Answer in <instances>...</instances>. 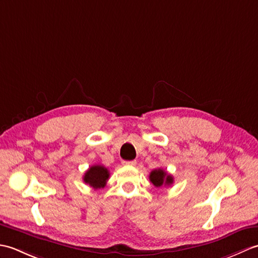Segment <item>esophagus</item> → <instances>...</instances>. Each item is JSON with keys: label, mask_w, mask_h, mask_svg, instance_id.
I'll list each match as a JSON object with an SVG mask.
<instances>
[{"label": "esophagus", "mask_w": 258, "mask_h": 258, "mask_svg": "<svg viewBox=\"0 0 258 258\" xmlns=\"http://www.w3.org/2000/svg\"><path fill=\"white\" fill-rule=\"evenodd\" d=\"M123 165H128V166H134L136 165V161H123Z\"/></svg>", "instance_id": "1"}]
</instances>
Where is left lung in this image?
<instances>
[{
	"mask_svg": "<svg viewBox=\"0 0 258 258\" xmlns=\"http://www.w3.org/2000/svg\"><path fill=\"white\" fill-rule=\"evenodd\" d=\"M150 180L153 183V185L156 187H161V186H168L172 185L174 182V178L172 175L167 174L164 169L157 168L152 171L150 174Z\"/></svg>",
	"mask_w": 258,
	"mask_h": 258,
	"instance_id": "8db88e82",
	"label": "left lung"
}]
</instances>
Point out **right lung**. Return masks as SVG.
I'll list each match as a JSON object with an SVG mask.
<instances>
[{
  "label": "right lung",
  "mask_w": 258,
  "mask_h": 258,
  "mask_svg": "<svg viewBox=\"0 0 258 258\" xmlns=\"http://www.w3.org/2000/svg\"><path fill=\"white\" fill-rule=\"evenodd\" d=\"M109 177V172L103 165H93L84 174V182L94 189L103 188Z\"/></svg>",
  "instance_id": "right-lung-1"
}]
</instances>
